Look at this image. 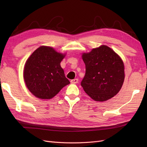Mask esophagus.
<instances>
[{"label":"esophagus","mask_w":147,"mask_h":147,"mask_svg":"<svg viewBox=\"0 0 147 147\" xmlns=\"http://www.w3.org/2000/svg\"><path fill=\"white\" fill-rule=\"evenodd\" d=\"M78 80L77 78H75V79L72 80L70 81L71 83H72V84H76V83H78Z\"/></svg>","instance_id":"1"}]
</instances>
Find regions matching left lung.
<instances>
[{
  "label": "left lung",
  "mask_w": 147,
  "mask_h": 147,
  "mask_svg": "<svg viewBox=\"0 0 147 147\" xmlns=\"http://www.w3.org/2000/svg\"><path fill=\"white\" fill-rule=\"evenodd\" d=\"M86 74L81 85L92 99L104 102L117 95L123 86L124 65L112 48L104 45L82 53Z\"/></svg>",
  "instance_id": "left-lung-1"
}]
</instances>
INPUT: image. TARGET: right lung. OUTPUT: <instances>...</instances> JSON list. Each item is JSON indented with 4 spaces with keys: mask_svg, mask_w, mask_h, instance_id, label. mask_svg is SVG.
Returning <instances> with one entry per match:
<instances>
[{
    "mask_svg": "<svg viewBox=\"0 0 147 147\" xmlns=\"http://www.w3.org/2000/svg\"><path fill=\"white\" fill-rule=\"evenodd\" d=\"M66 53L48 46L36 49L26 61L23 78L29 91L37 98L50 99L70 84L61 62Z\"/></svg>",
    "mask_w": 147,
    "mask_h": 147,
    "instance_id": "1",
    "label": "right lung"
}]
</instances>
